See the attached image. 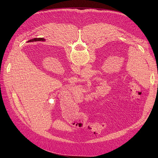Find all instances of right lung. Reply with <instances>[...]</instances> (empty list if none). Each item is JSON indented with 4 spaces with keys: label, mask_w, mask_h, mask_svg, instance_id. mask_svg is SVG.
<instances>
[{
    "label": "right lung",
    "mask_w": 158,
    "mask_h": 158,
    "mask_svg": "<svg viewBox=\"0 0 158 158\" xmlns=\"http://www.w3.org/2000/svg\"><path fill=\"white\" fill-rule=\"evenodd\" d=\"M36 40H39V41H44V40H45V39H43V38H39V39H37Z\"/></svg>",
    "instance_id": "obj_1"
}]
</instances>
